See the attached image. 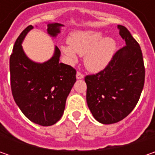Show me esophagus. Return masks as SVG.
Returning a JSON list of instances; mask_svg holds the SVG:
<instances>
[{"label":"esophagus","mask_w":155,"mask_h":155,"mask_svg":"<svg viewBox=\"0 0 155 155\" xmlns=\"http://www.w3.org/2000/svg\"><path fill=\"white\" fill-rule=\"evenodd\" d=\"M76 76H77V78H78V79H82V78H84V74H83V73H81L80 71H78Z\"/></svg>","instance_id":"esophagus-1"}]
</instances>
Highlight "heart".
Wrapping results in <instances>:
<instances>
[{"instance_id":"1","label":"heart","mask_w":155,"mask_h":155,"mask_svg":"<svg viewBox=\"0 0 155 155\" xmlns=\"http://www.w3.org/2000/svg\"><path fill=\"white\" fill-rule=\"evenodd\" d=\"M69 45L61 47L70 61H75L77 56L84 55V64L91 71H99L108 65L116 50V41L104 38L101 32L85 31L73 33L68 39Z\"/></svg>"}]
</instances>
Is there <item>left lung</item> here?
<instances>
[{"label": "left lung", "instance_id": "8db88e82", "mask_svg": "<svg viewBox=\"0 0 155 155\" xmlns=\"http://www.w3.org/2000/svg\"><path fill=\"white\" fill-rule=\"evenodd\" d=\"M126 45L96 74L87 75L86 101L97 121L112 124L134 110L145 82V67L140 45L123 26H117Z\"/></svg>", "mask_w": 155, "mask_h": 155}]
</instances>
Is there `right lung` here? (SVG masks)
Listing matches in <instances>:
<instances>
[{"instance_id": "1", "label": "right lung", "mask_w": 155, "mask_h": 155, "mask_svg": "<svg viewBox=\"0 0 155 155\" xmlns=\"http://www.w3.org/2000/svg\"><path fill=\"white\" fill-rule=\"evenodd\" d=\"M62 26L48 24L47 33L55 37ZM33 28L30 25L22 31L10 55L11 91L15 103L27 118L41 126H51L62 117L77 71L71 65L59 63L60 51L57 46L50 60L43 64L30 60L21 43Z\"/></svg>"}]
</instances>
